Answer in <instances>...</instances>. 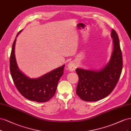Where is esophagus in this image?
I'll return each mask as SVG.
<instances>
[{
  "label": "esophagus",
  "instance_id": "obj_1",
  "mask_svg": "<svg viewBox=\"0 0 131 131\" xmlns=\"http://www.w3.org/2000/svg\"><path fill=\"white\" fill-rule=\"evenodd\" d=\"M76 67L75 62L74 61H71L68 64V68L70 71H73Z\"/></svg>",
  "mask_w": 131,
  "mask_h": 131
}]
</instances>
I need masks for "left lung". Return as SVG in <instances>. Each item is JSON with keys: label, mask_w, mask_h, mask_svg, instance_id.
<instances>
[{"label": "left lung", "mask_w": 131, "mask_h": 131, "mask_svg": "<svg viewBox=\"0 0 131 131\" xmlns=\"http://www.w3.org/2000/svg\"><path fill=\"white\" fill-rule=\"evenodd\" d=\"M114 49L108 64L99 71L75 70L79 81L76 94L82 100L92 102L105 98L114 89L122 70V56L119 37L112 29Z\"/></svg>", "instance_id": "left-lung-1"}]
</instances>
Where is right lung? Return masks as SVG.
<instances>
[{
	"mask_svg": "<svg viewBox=\"0 0 131 131\" xmlns=\"http://www.w3.org/2000/svg\"><path fill=\"white\" fill-rule=\"evenodd\" d=\"M22 30H20L16 36ZM16 39L12 45L10 58V70L15 85L19 93L27 99L37 102H46L56 94L59 81L64 73L65 65L36 79H31L18 70L15 56Z\"/></svg>",
	"mask_w": 131,
	"mask_h": 131,
	"instance_id": "1",
	"label": "right lung"
}]
</instances>
